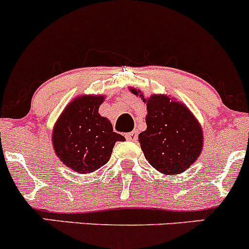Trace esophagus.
I'll return each instance as SVG.
<instances>
[{
    "label": "esophagus",
    "mask_w": 249,
    "mask_h": 249,
    "mask_svg": "<svg viewBox=\"0 0 249 249\" xmlns=\"http://www.w3.org/2000/svg\"><path fill=\"white\" fill-rule=\"evenodd\" d=\"M125 137H126V140H129V141H136L137 140V132L136 131L129 132V134L125 135Z\"/></svg>",
    "instance_id": "1"
}]
</instances>
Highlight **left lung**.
<instances>
[{
    "label": "left lung",
    "instance_id": "left-lung-1",
    "mask_svg": "<svg viewBox=\"0 0 249 249\" xmlns=\"http://www.w3.org/2000/svg\"><path fill=\"white\" fill-rule=\"evenodd\" d=\"M147 104V129L139 135L145 159L159 172L179 175L201 154V125L182 102L167 95H152L145 99L141 90L131 89Z\"/></svg>",
    "mask_w": 249,
    "mask_h": 249
}]
</instances>
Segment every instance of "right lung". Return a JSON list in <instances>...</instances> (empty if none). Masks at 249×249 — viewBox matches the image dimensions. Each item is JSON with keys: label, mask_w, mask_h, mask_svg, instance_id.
Segmentation results:
<instances>
[{"label": "right lung", "mask_w": 249, "mask_h": 249, "mask_svg": "<svg viewBox=\"0 0 249 249\" xmlns=\"http://www.w3.org/2000/svg\"><path fill=\"white\" fill-rule=\"evenodd\" d=\"M104 95H83L72 100L53 130L55 153L67 167L78 173L96 171L109 160L117 141L110 122L99 113Z\"/></svg>", "instance_id": "1"}]
</instances>
